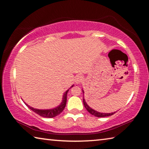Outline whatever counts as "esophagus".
<instances>
[{
  "instance_id": "esophagus-1",
  "label": "esophagus",
  "mask_w": 149,
  "mask_h": 149,
  "mask_svg": "<svg viewBox=\"0 0 149 149\" xmlns=\"http://www.w3.org/2000/svg\"><path fill=\"white\" fill-rule=\"evenodd\" d=\"M82 79H83V77L81 76V75H77L76 77H75V83L76 84H79L80 82L82 81Z\"/></svg>"
}]
</instances>
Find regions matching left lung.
Listing matches in <instances>:
<instances>
[{
  "label": "left lung",
  "instance_id": "8db88e82",
  "mask_svg": "<svg viewBox=\"0 0 149 149\" xmlns=\"http://www.w3.org/2000/svg\"><path fill=\"white\" fill-rule=\"evenodd\" d=\"M83 91V90H82ZM83 93H84V91H83ZM83 102H84V107H86V109H87V111H88L89 113H91V115H94V116L95 117H108V116H111V115H113L114 114V113H100L98 111H95L93 109H91L89 106H88V105L87 104L86 101H85L84 99H83Z\"/></svg>",
  "mask_w": 149,
  "mask_h": 149
}]
</instances>
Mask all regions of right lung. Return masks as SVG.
<instances>
[{
  "mask_svg": "<svg viewBox=\"0 0 149 149\" xmlns=\"http://www.w3.org/2000/svg\"><path fill=\"white\" fill-rule=\"evenodd\" d=\"M73 86H72V87ZM68 91H69V89L66 91L65 92V93L63 94V100H62V102L61 103V104L59 106H58L57 107L51 109H37L30 107V106L28 105L27 104H26V103L25 104L26 105L28 106V107H29L32 111L37 113L38 115H40L41 117H44L46 118H53L54 117L57 116V115H58L59 114H60V113L63 111V110L64 109L66 105V102H67V94H68Z\"/></svg>",
  "mask_w": 149,
  "mask_h": 149,
  "instance_id": "obj_1",
  "label": "right lung"
}]
</instances>
